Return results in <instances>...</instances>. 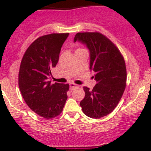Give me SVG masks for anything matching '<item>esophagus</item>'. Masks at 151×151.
<instances>
[{
    "mask_svg": "<svg viewBox=\"0 0 151 151\" xmlns=\"http://www.w3.org/2000/svg\"><path fill=\"white\" fill-rule=\"evenodd\" d=\"M78 86H79V85H77L74 84V83H70V85H69L70 89H71V90L74 89V88H77V87H78Z\"/></svg>",
    "mask_w": 151,
    "mask_h": 151,
    "instance_id": "1",
    "label": "esophagus"
}]
</instances>
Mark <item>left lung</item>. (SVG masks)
I'll return each mask as SVG.
<instances>
[{
    "label": "left lung",
    "instance_id": "8db88e82",
    "mask_svg": "<svg viewBox=\"0 0 151 151\" xmlns=\"http://www.w3.org/2000/svg\"><path fill=\"white\" fill-rule=\"evenodd\" d=\"M86 45L90 51V69L97 84L93 90L83 87L85 98L80 101L83 112L91 118H101L115 109L126 88V68L118 48L99 32L77 33L74 42Z\"/></svg>",
    "mask_w": 151,
    "mask_h": 151
}]
</instances>
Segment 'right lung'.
<instances>
[{
	"label": "right lung",
	"instance_id": "1",
	"mask_svg": "<svg viewBox=\"0 0 151 151\" xmlns=\"http://www.w3.org/2000/svg\"><path fill=\"white\" fill-rule=\"evenodd\" d=\"M69 33H51L36 39L27 49L20 63L19 88L25 103L41 117L50 119L62 112L68 84L49 81Z\"/></svg>",
	"mask_w": 151,
	"mask_h": 151
}]
</instances>
